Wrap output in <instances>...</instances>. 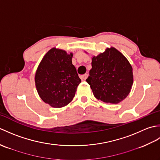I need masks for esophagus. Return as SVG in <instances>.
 <instances>
[{"label":"esophagus","instance_id":"esophagus-1","mask_svg":"<svg viewBox=\"0 0 160 160\" xmlns=\"http://www.w3.org/2000/svg\"><path fill=\"white\" fill-rule=\"evenodd\" d=\"M87 77H88V74H87V73H85V74H84V75H82V76H81V78H82V80H85L87 78Z\"/></svg>","mask_w":160,"mask_h":160}]
</instances>
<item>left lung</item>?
Here are the masks:
<instances>
[{
    "instance_id": "1",
    "label": "left lung",
    "mask_w": 160,
    "mask_h": 160,
    "mask_svg": "<svg viewBox=\"0 0 160 160\" xmlns=\"http://www.w3.org/2000/svg\"><path fill=\"white\" fill-rule=\"evenodd\" d=\"M92 68L86 80L98 100L118 104L130 93L133 82L132 69L126 57L115 49L92 58Z\"/></svg>"
}]
</instances>
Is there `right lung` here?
Wrapping results in <instances>:
<instances>
[{
    "label": "right lung",
    "mask_w": 160,
    "mask_h": 160,
    "mask_svg": "<svg viewBox=\"0 0 160 160\" xmlns=\"http://www.w3.org/2000/svg\"><path fill=\"white\" fill-rule=\"evenodd\" d=\"M73 53L52 48L40 62L35 75V83L40 98L54 108L66 106L76 94L81 82L72 64Z\"/></svg>",
    "instance_id": "add662e5"
}]
</instances>
